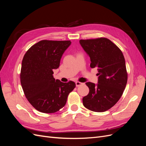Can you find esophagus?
Here are the masks:
<instances>
[{
	"label": "esophagus",
	"mask_w": 146,
	"mask_h": 146,
	"mask_svg": "<svg viewBox=\"0 0 146 146\" xmlns=\"http://www.w3.org/2000/svg\"><path fill=\"white\" fill-rule=\"evenodd\" d=\"M82 83H81V82H76V86L77 87V86H80L81 85H82Z\"/></svg>",
	"instance_id": "esophagus-1"
}]
</instances>
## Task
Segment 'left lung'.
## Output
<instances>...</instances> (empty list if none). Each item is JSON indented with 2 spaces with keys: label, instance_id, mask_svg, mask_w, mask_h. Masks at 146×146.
<instances>
[{
  "label": "left lung",
  "instance_id": "obj_1",
  "mask_svg": "<svg viewBox=\"0 0 146 146\" xmlns=\"http://www.w3.org/2000/svg\"><path fill=\"white\" fill-rule=\"evenodd\" d=\"M80 44L89 55L90 67L98 68V83L87 82L88 94L83 104L95 112L111 108L120 99L127 82L125 61L122 51L106 38L81 39Z\"/></svg>",
  "mask_w": 146,
  "mask_h": 146
}]
</instances>
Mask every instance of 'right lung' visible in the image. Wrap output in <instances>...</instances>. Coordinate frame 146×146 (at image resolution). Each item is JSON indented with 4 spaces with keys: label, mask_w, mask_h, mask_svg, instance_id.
Wrapping results in <instances>:
<instances>
[{
    "label": "right lung",
    "mask_w": 146,
    "mask_h": 146,
    "mask_svg": "<svg viewBox=\"0 0 146 146\" xmlns=\"http://www.w3.org/2000/svg\"><path fill=\"white\" fill-rule=\"evenodd\" d=\"M70 41L42 40L31 47L22 61L20 78L24 94L38 111L53 113L66 105L68 96L76 87L69 81L55 80L53 70L58 68Z\"/></svg>",
    "instance_id": "right-lung-1"
}]
</instances>
